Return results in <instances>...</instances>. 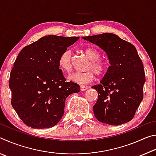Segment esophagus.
I'll return each instance as SVG.
<instances>
[{
    "mask_svg": "<svg viewBox=\"0 0 156 156\" xmlns=\"http://www.w3.org/2000/svg\"><path fill=\"white\" fill-rule=\"evenodd\" d=\"M89 87L87 86H84V85H80V90L81 91H85L87 89H88Z\"/></svg>",
    "mask_w": 156,
    "mask_h": 156,
    "instance_id": "obj_1",
    "label": "esophagus"
}]
</instances>
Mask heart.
<instances>
[{"label":"heart","mask_w":156,"mask_h":156,"mask_svg":"<svg viewBox=\"0 0 156 156\" xmlns=\"http://www.w3.org/2000/svg\"><path fill=\"white\" fill-rule=\"evenodd\" d=\"M84 52L88 59L90 60L87 66L85 72H74L69 76L68 79L76 83L84 84L94 80L96 75H102L106 72L107 66L103 60L100 58L99 51L93 47H87L84 49ZM59 67L66 73H70L72 71V51L67 49L63 51L59 57Z\"/></svg>","instance_id":"b5f03b06"}]
</instances>
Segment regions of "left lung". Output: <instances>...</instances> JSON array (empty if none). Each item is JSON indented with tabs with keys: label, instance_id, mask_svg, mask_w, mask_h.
<instances>
[{
	"label": "left lung",
	"instance_id": "obj_1",
	"mask_svg": "<svg viewBox=\"0 0 156 156\" xmlns=\"http://www.w3.org/2000/svg\"><path fill=\"white\" fill-rule=\"evenodd\" d=\"M106 53L110 63L100 84L93 107L99 122L120 125L133 119L143 99L144 67L136 47L112 33L83 37Z\"/></svg>",
	"mask_w": 156,
	"mask_h": 156
}]
</instances>
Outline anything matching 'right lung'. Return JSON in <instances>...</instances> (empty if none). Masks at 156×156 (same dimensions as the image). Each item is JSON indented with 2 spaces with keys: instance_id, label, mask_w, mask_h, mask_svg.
I'll list each match as a JSON object with an SVG mask.
<instances>
[{
  "instance_id": "right-lung-1",
  "label": "right lung",
  "mask_w": 156,
  "mask_h": 156,
  "mask_svg": "<svg viewBox=\"0 0 156 156\" xmlns=\"http://www.w3.org/2000/svg\"><path fill=\"white\" fill-rule=\"evenodd\" d=\"M79 37L49 35L25 46L10 73L11 103L21 120L34 129L56 125L64 114L65 100L80 91V86L67 82L58 60L62 53Z\"/></svg>"
}]
</instances>
